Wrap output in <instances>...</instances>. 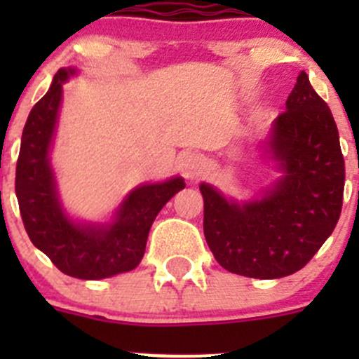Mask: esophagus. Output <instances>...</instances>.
Segmentation results:
<instances>
[{
	"label": "esophagus",
	"mask_w": 359,
	"mask_h": 359,
	"mask_svg": "<svg viewBox=\"0 0 359 359\" xmlns=\"http://www.w3.org/2000/svg\"><path fill=\"white\" fill-rule=\"evenodd\" d=\"M179 168L187 180H194L201 175L205 166H203L201 158L198 156V154L187 153L186 156H182V159L179 161Z\"/></svg>",
	"instance_id": "1"
}]
</instances>
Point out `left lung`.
Wrapping results in <instances>:
<instances>
[{
  "mask_svg": "<svg viewBox=\"0 0 359 359\" xmlns=\"http://www.w3.org/2000/svg\"><path fill=\"white\" fill-rule=\"evenodd\" d=\"M267 146L281 177L257 200L236 203L210 184L200 186L203 231L215 260L229 273L257 280L302 269L334 233L342 210L346 166L339 130L304 71Z\"/></svg>",
  "mask_w": 359,
  "mask_h": 359,
  "instance_id": "8db88e82",
  "label": "left lung"
}]
</instances>
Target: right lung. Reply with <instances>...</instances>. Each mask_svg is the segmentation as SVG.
I'll return each instance as SVG.
<instances>
[{
  "label": "right lung",
  "mask_w": 359,
  "mask_h": 359,
  "mask_svg": "<svg viewBox=\"0 0 359 359\" xmlns=\"http://www.w3.org/2000/svg\"><path fill=\"white\" fill-rule=\"evenodd\" d=\"M74 69H60L25 121L17 159L15 194L29 240L57 269L79 280H102L139 266L159 210L184 179L144 184L123 200L111 224H76L64 213L50 166V146L62 100V85Z\"/></svg>",
  "instance_id": "add662e5"
}]
</instances>
